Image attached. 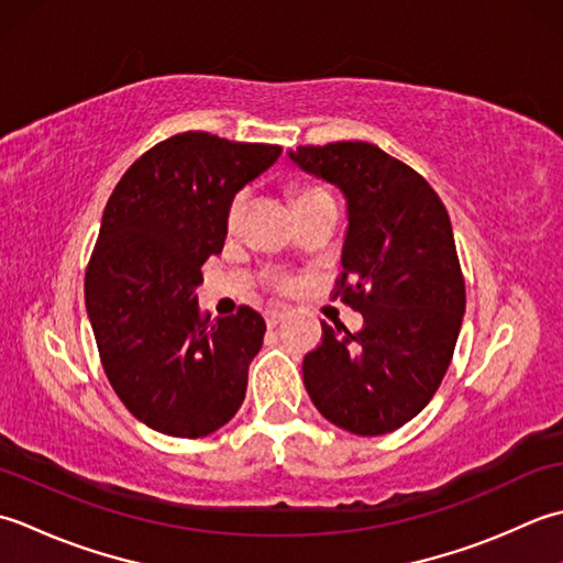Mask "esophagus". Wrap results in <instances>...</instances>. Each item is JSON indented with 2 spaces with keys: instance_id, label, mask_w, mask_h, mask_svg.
Instances as JSON below:
<instances>
[{
  "instance_id": "1",
  "label": "esophagus",
  "mask_w": 563,
  "mask_h": 563,
  "mask_svg": "<svg viewBox=\"0 0 563 563\" xmlns=\"http://www.w3.org/2000/svg\"><path fill=\"white\" fill-rule=\"evenodd\" d=\"M289 316V308H284V306H269L267 311H265V320H267V325H277V323H282V320Z\"/></svg>"
}]
</instances>
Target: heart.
Wrapping results in <instances>:
<instances>
[{
	"mask_svg": "<svg viewBox=\"0 0 563 563\" xmlns=\"http://www.w3.org/2000/svg\"><path fill=\"white\" fill-rule=\"evenodd\" d=\"M320 191H323V189H301V191H298L296 201H301L306 197H313V194H320ZM245 206H247V194L243 191L231 201V206H228V225L235 228L240 223V218H243V213H245Z\"/></svg>",
	"mask_w": 563,
	"mask_h": 563,
	"instance_id": "obj_1",
	"label": "heart"
}]
</instances>
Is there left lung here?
<instances>
[{"label":"left lung","mask_w":563,"mask_h":563,"mask_svg":"<svg viewBox=\"0 0 563 563\" xmlns=\"http://www.w3.org/2000/svg\"><path fill=\"white\" fill-rule=\"evenodd\" d=\"M306 175L347 203L338 294L364 328L323 323L303 357V384L320 416L372 438L406 426L450 369L466 308L444 203L416 169L362 141L289 151Z\"/></svg>","instance_id":"obj_1"}]
</instances>
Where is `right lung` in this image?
Returning <instances> with one entry per match:
<instances>
[{
    "instance_id": "add662e5",
    "label": "right lung",
    "mask_w": 563,
    "mask_h": 563,
    "mask_svg": "<svg viewBox=\"0 0 563 563\" xmlns=\"http://www.w3.org/2000/svg\"><path fill=\"white\" fill-rule=\"evenodd\" d=\"M279 145L189 131L151 147L107 201L85 277L104 372L133 416L169 438H203L243 406L265 318L199 313L201 267L223 250L228 206Z\"/></svg>"
}]
</instances>
